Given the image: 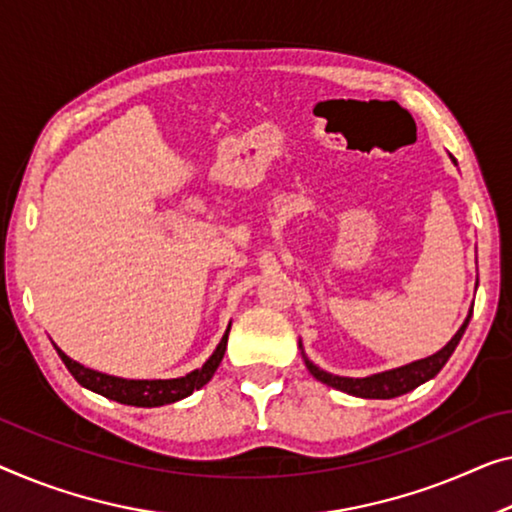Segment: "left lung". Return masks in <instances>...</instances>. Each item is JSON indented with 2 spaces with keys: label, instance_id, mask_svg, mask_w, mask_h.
<instances>
[{
  "label": "left lung",
  "instance_id": "1",
  "mask_svg": "<svg viewBox=\"0 0 512 512\" xmlns=\"http://www.w3.org/2000/svg\"><path fill=\"white\" fill-rule=\"evenodd\" d=\"M471 312H474V308L469 310V315H467V319H464V324L460 326V331L453 335V340L448 342V345L441 349V352L427 356V358H421V361L402 365V368H395V370H388V372H379V375H372V377H365V379H352V377L329 375V372L319 370L317 365H312L310 361H305V365H308V370L312 372V377L322 381V384L338 388V391H342V393L356 395V398H368V400H391V398H398V395L414 391L416 386H421V384H425L427 379H432V377L439 375V370L444 368L448 358H451V354L455 352L457 342L462 340L464 331H467Z\"/></svg>",
  "mask_w": 512,
  "mask_h": 512
}]
</instances>
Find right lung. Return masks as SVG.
Wrapping results in <instances>:
<instances>
[{
  "label": "right lung",
  "instance_id": "obj_1",
  "mask_svg": "<svg viewBox=\"0 0 512 512\" xmlns=\"http://www.w3.org/2000/svg\"><path fill=\"white\" fill-rule=\"evenodd\" d=\"M227 335H230V329L225 331L223 340L216 347V352L211 354V358L202 368H197L190 372L186 377L179 379H119V377H110L103 375V372L89 370L85 365H80L78 361H71L61 349H57V354L68 372L75 377L80 386L89 388L103 398L117 400L121 404H131V407H160V404H172L181 398H188L190 393L202 388L207 381L216 375L220 361H223L225 349H227Z\"/></svg>",
  "mask_w": 512,
  "mask_h": 512
}]
</instances>
